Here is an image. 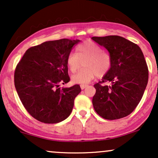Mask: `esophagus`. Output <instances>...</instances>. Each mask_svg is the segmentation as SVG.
Masks as SVG:
<instances>
[{"instance_id":"obj_1","label":"esophagus","mask_w":158,"mask_h":158,"mask_svg":"<svg viewBox=\"0 0 158 158\" xmlns=\"http://www.w3.org/2000/svg\"><path fill=\"white\" fill-rule=\"evenodd\" d=\"M87 86H88V85H80V88H81V90H83V89H85V88H86Z\"/></svg>"}]
</instances>
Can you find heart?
Instances as JSON below:
<instances>
[{"label":"heart","mask_w":158,"mask_h":158,"mask_svg":"<svg viewBox=\"0 0 158 158\" xmlns=\"http://www.w3.org/2000/svg\"><path fill=\"white\" fill-rule=\"evenodd\" d=\"M84 61L80 71L72 77V81L77 84H87L96 76L103 77L111 68L112 59L108 52L93 41H86L78 45L77 53L70 52L67 58V66L72 73L77 72Z\"/></svg>","instance_id":"b5f03b06"}]
</instances>
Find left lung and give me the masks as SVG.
<instances>
[{"instance_id": "obj_1", "label": "left lung", "mask_w": 158, "mask_h": 158, "mask_svg": "<svg viewBox=\"0 0 158 158\" xmlns=\"http://www.w3.org/2000/svg\"><path fill=\"white\" fill-rule=\"evenodd\" d=\"M111 56L110 70L94 85V110L100 117L113 120L129 115L140 102L148 83V70L139 47L119 35L92 37ZM110 82V85H104Z\"/></svg>"}]
</instances>
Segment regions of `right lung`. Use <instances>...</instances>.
Listing matches in <instances>:
<instances>
[{"instance_id":"right-lung-1","label":"right lung","mask_w":158,"mask_h":158,"mask_svg":"<svg viewBox=\"0 0 158 158\" xmlns=\"http://www.w3.org/2000/svg\"><path fill=\"white\" fill-rule=\"evenodd\" d=\"M79 40L45 41L27 50L16 66L14 82L23 107L35 119L57 123L68 118L80 86L60 88L70 81L67 58Z\"/></svg>"}]
</instances>
